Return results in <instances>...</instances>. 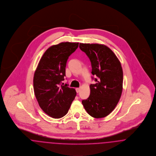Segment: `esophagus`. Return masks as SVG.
Wrapping results in <instances>:
<instances>
[{"instance_id": "obj_1", "label": "esophagus", "mask_w": 156, "mask_h": 156, "mask_svg": "<svg viewBox=\"0 0 156 156\" xmlns=\"http://www.w3.org/2000/svg\"><path fill=\"white\" fill-rule=\"evenodd\" d=\"M80 88H76V92L78 93L79 91H80Z\"/></svg>"}]
</instances>
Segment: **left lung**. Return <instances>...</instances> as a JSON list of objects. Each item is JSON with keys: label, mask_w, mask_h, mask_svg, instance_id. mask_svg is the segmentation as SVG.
<instances>
[{"label": "left lung", "mask_w": 156, "mask_h": 156, "mask_svg": "<svg viewBox=\"0 0 156 156\" xmlns=\"http://www.w3.org/2000/svg\"><path fill=\"white\" fill-rule=\"evenodd\" d=\"M79 48L89 58L91 73L96 76L90 85V94L82 104L91 117L98 119L109 115L117 106L123 90L121 63L113 51L104 44L80 43Z\"/></svg>", "instance_id": "obj_1"}]
</instances>
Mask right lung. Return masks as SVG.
<instances>
[{"instance_id": "right-lung-1", "label": "right lung", "mask_w": 156, "mask_h": 156, "mask_svg": "<svg viewBox=\"0 0 156 156\" xmlns=\"http://www.w3.org/2000/svg\"><path fill=\"white\" fill-rule=\"evenodd\" d=\"M78 46L79 43L71 42L51 46L42 56L34 72V95L43 111L51 117L65 116L76 96L75 89L62 84V81L66 76L67 59Z\"/></svg>"}]
</instances>
